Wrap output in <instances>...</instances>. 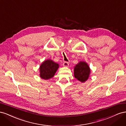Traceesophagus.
Here are the masks:
<instances>
[{
	"instance_id": "obj_1",
	"label": "esophagus",
	"mask_w": 126,
	"mask_h": 126,
	"mask_svg": "<svg viewBox=\"0 0 126 126\" xmlns=\"http://www.w3.org/2000/svg\"><path fill=\"white\" fill-rule=\"evenodd\" d=\"M68 66H69V63L67 62H64L63 63V66L64 67H67Z\"/></svg>"
}]
</instances>
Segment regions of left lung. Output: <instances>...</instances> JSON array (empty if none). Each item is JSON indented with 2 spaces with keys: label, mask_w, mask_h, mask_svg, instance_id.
<instances>
[{
  "label": "left lung",
  "mask_w": 126,
  "mask_h": 126,
  "mask_svg": "<svg viewBox=\"0 0 126 126\" xmlns=\"http://www.w3.org/2000/svg\"><path fill=\"white\" fill-rule=\"evenodd\" d=\"M90 69L85 62H80L74 68V76L81 82H85L88 79Z\"/></svg>",
  "instance_id": "left-lung-1"
}]
</instances>
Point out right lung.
I'll return each mask as SVG.
<instances>
[{
    "label": "right lung",
    "mask_w": 126,
    "mask_h": 126,
    "mask_svg": "<svg viewBox=\"0 0 126 126\" xmlns=\"http://www.w3.org/2000/svg\"><path fill=\"white\" fill-rule=\"evenodd\" d=\"M59 68V64L51 59L45 60L40 66V77L43 79H50L54 76Z\"/></svg>",
    "instance_id": "obj_1"
}]
</instances>
